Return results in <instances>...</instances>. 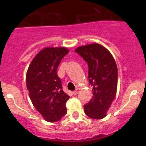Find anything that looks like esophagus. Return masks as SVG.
<instances>
[{
    "label": "esophagus",
    "instance_id": "1",
    "mask_svg": "<svg viewBox=\"0 0 146 146\" xmlns=\"http://www.w3.org/2000/svg\"><path fill=\"white\" fill-rule=\"evenodd\" d=\"M79 91H80V89L79 88H77L75 90V91H73V94H74V95H77V94H78V92H79Z\"/></svg>",
    "mask_w": 146,
    "mask_h": 146
}]
</instances>
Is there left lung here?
<instances>
[{
    "mask_svg": "<svg viewBox=\"0 0 146 146\" xmlns=\"http://www.w3.org/2000/svg\"><path fill=\"white\" fill-rule=\"evenodd\" d=\"M75 52L88 64L89 84L93 86L94 96L84 105L85 113L93 119H102L107 115L116 95V63L112 54L99 44L81 46Z\"/></svg>",
    "mask_w": 146,
    "mask_h": 146,
    "instance_id": "1",
    "label": "left lung"
}]
</instances>
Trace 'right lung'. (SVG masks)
<instances>
[{
	"mask_svg": "<svg viewBox=\"0 0 146 146\" xmlns=\"http://www.w3.org/2000/svg\"><path fill=\"white\" fill-rule=\"evenodd\" d=\"M69 52L66 47H45L35 56L26 74L30 99L45 121L56 122L67 113L68 96L62 89L57 69Z\"/></svg>",
	"mask_w": 146,
	"mask_h": 146,
	"instance_id": "obj_1",
	"label": "right lung"
}]
</instances>
